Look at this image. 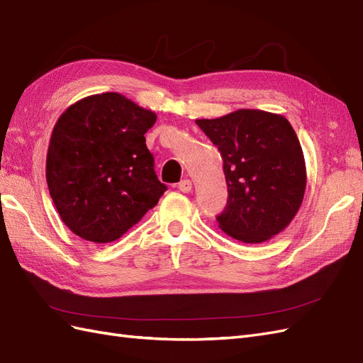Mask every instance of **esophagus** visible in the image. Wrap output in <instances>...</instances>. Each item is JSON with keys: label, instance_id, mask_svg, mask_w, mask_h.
Returning <instances> with one entry per match:
<instances>
[{"label": "esophagus", "instance_id": "34e87169", "mask_svg": "<svg viewBox=\"0 0 363 363\" xmlns=\"http://www.w3.org/2000/svg\"><path fill=\"white\" fill-rule=\"evenodd\" d=\"M179 189H180L182 192H184V194L191 192V191H192V183H191V180H182V182L179 183Z\"/></svg>", "mask_w": 363, "mask_h": 363}]
</instances>
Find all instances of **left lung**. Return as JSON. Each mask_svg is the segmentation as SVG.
<instances>
[{"instance_id":"1","label":"left lung","mask_w":363,"mask_h":363,"mask_svg":"<svg viewBox=\"0 0 363 363\" xmlns=\"http://www.w3.org/2000/svg\"><path fill=\"white\" fill-rule=\"evenodd\" d=\"M195 123L223 159L229 197L217 217L220 228L249 244L286 229L301 208L307 183L301 143L286 117L238 110Z\"/></svg>"}]
</instances>
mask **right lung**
<instances>
[{
  "label": "right lung",
  "mask_w": 363,
  "mask_h": 363,
  "mask_svg": "<svg viewBox=\"0 0 363 363\" xmlns=\"http://www.w3.org/2000/svg\"><path fill=\"white\" fill-rule=\"evenodd\" d=\"M155 121L119 93L84 97L57 119L45 177L61 220L77 237L116 241L159 203L166 184L145 143Z\"/></svg>",
  "instance_id": "right-lung-1"
}]
</instances>
